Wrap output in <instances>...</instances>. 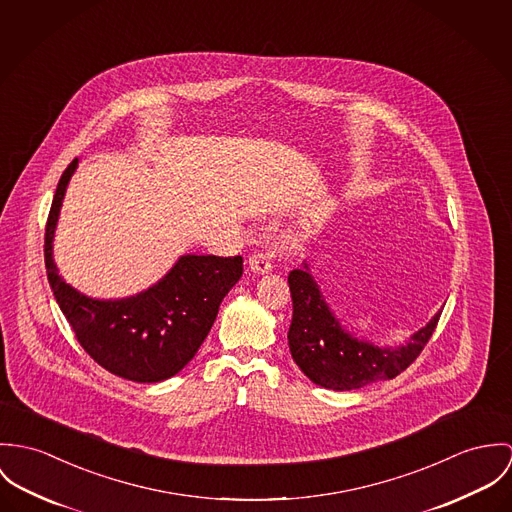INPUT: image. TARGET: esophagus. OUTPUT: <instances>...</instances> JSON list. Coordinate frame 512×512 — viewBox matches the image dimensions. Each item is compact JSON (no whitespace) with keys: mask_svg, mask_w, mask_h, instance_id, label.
Listing matches in <instances>:
<instances>
[{"mask_svg":"<svg viewBox=\"0 0 512 512\" xmlns=\"http://www.w3.org/2000/svg\"><path fill=\"white\" fill-rule=\"evenodd\" d=\"M249 269L257 275H265L273 269L271 261H269V255L267 253H255L249 257Z\"/></svg>","mask_w":512,"mask_h":512,"instance_id":"1","label":"esophagus"}]
</instances>
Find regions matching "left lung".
Wrapping results in <instances>:
<instances>
[{
    "label": "left lung",
    "mask_w": 512,
    "mask_h": 512,
    "mask_svg": "<svg viewBox=\"0 0 512 512\" xmlns=\"http://www.w3.org/2000/svg\"><path fill=\"white\" fill-rule=\"evenodd\" d=\"M292 322L288 347L300 371L316 385L334 391H353L395 379L424 349L442 312L414 332L404 345H377L355 338L341 326L314 281L308 263L290 271Z\"/></svg>",
    "instance_id": "obj_1"
}]
</instances>
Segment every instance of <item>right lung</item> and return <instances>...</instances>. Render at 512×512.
I'll return each instance as SVG.
<instances>
[{
  "label": "right lung",
  "instance_id": "right-lung-1",
  "mask_svg": "<svg viewBox=\"0 0 512 512\" xmlns=\"http://www.w3.org/2000/svg\"><path fill=\"white\" fill-rule=\"evenodd\" d=\"M74 159L58 180L45 229V267L58 306L84 351L104 369L135 383H159L180 373L210 334L220 304L243 275V259L182 255L147 290L127 298H92L64 283L53 239Z\"/></svg>",
  "mask_w": 512,
  "mask_h": 512
}]
</instances>
